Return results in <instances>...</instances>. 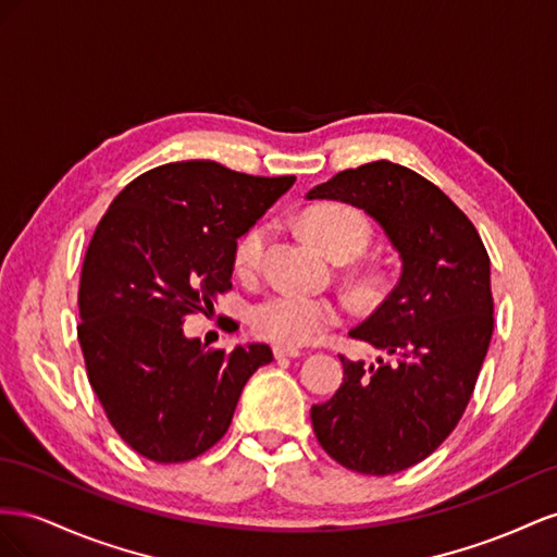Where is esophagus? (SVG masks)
<instances>
[{
  "label": "esophagus",
  "instance_id": "34e87169",
  "mask_svg": "<svg viewBox=\"0 0 557 557\" xmlns=\"http://www.w3.org/2000/svg\"><path fill=\"white\" fill-rule=\"evenodd\" d=\"M273 355H275V359H296V357H300L304 352H300L298 347H292V345H275L273 347Z\"/></svg>",
  "mask_w": 557,
  "mask_h": 557
}]
</instances>
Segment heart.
Segmentation results:
<instances>
[{
	"instance_id": "heart-1",
	"label": "heart",
	"mask_w": 557,
	"mask_h": 557,
	"mask_svg": "<svg viewBox=\"0 0 557 557\" xmlns=\"http://www.w3.org/2000/svg\"><path fill=\"white\" fill-rule=\"evenodd\" d=\"M304 231L310 240L331 259L352 261L369 247L371 228L369 221L357 210L343 205H326L312 210L304 219ZM265 245V228H249L235 245V268L249 273L259 265ZM361 294H369L371 282L359 284ZM341 322V306L324 296H306L294 292H273L249 310V324L257 336L273 341L277 345H300L312 341Z\"/></svg>"
}]
</instances>
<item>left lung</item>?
<instances>
[{
  "mask_svg": "<svg viewBox=\"0 0 557 557\" xmlns=\"http://www.w3.org/2000/svg\"><path fill=\"white\" fill-rule=\"evenodd\" d=\"M306 198L363 210L401 261L396 287L349 331L383 357H341L343 385L310 410L317 441L345 469L404 471L448 438L473 394L495 326L487 251L438 186L389 161L343 170Z\"/></svg>",
  "mask_w": 557,
  "mask_h": 557,
  "instance_id": "1",
  "label": "left lung"
}]
</instances>
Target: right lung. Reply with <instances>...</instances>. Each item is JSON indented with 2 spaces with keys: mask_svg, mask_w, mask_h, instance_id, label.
Instances as JSON below:
<instances>
[{
  "mask_svg": "<svg viewBox=\"0 0 557 557\" xmlns=\"http://www.w3.org/2000/svg\"><path fill=\"white\" fill-rule=\"evenodd\" d=\"M214 161L139 174L109 205L78 284V343L119 436L153 462H186L226 434L263 343L205 349L184 317L231 289L235 245L294 186Z\"/></svg>",
  "mask_w": 557,
  "mask_h": 557,
  "instance_id": "add662e5",
  "label": "right lung"
}]
</instances>
